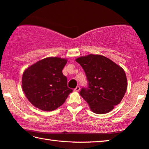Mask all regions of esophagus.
Returning a JSON list of instances; mask_svg holds the SVG:
<instances>
[{"mask_svg": "<svg viewBox=\"0 0 149 149\" xmlns=\"http://www.w3.org/2000/svg\"><path fill=\"white\" fill-rule=\"evenodd\" d=\"M80 91V86H77L75 88H74V91L75 92H79Z\"/></svg>", "mask_w": 149, "mask_h": 149, "instance_id": "obj_1", "label": "esophagus"}]
</instances>
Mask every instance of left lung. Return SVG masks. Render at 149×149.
<instances>
[{
  "label": "left lung",
  "instance_id": "left-lung-1",
  "mask_svg": "<svg viewBox=\"0 0 149 149\" xmlns=\"http://www.w3.org/2000/svg\"><path fill=\"white\" fill-rule=\"evenodd\" d=\"M85 73L88 85L79 94L97 114L111 111L123 98L127 89L124 70L102 55H89L76 59Z\"/></svg>",
  "mask_w": 149,
  "mask_h": 149
}]
</instances>
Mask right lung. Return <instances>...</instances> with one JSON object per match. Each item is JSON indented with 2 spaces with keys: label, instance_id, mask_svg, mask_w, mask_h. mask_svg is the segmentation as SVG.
<instances>
[{
  "label": "right lung",
  "instance_id": "add662e5",
  "mask_svg": "<svg viewBox=\"0 0 149 149\" xmlns=\"http://www.w3.org/2000/svg\"><path fill=\"white\" fill-rule=\"evenodd\" d=\"M67 60L58 57L43 59L23 73L22 88L31 104L38 109L51 111L60 107L73 90L68 87L63 69Z\"/></svg>",
  "mask_w": 149,
  "mask_h": 149
}]
</instances>
